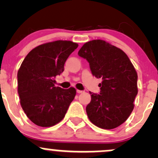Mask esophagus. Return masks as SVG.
Instances as JSON below:
<instances>
[{"instance_id":"esophagus-1","label":"esophagus","mask_w":158,"mask_h":158,"mask_svg":"<svg viewBox=\"0 0 158 158\" xmlns=\"http://www.w3.org/2000/svg\"><path fill=\"white\" fill-rule=\"evenodd\" d=\"M76 92H77V93H82V92H83V91H82V90H76Z\"/></svg>"}]
</instances>
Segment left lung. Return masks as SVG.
<instances>
[{
	"label": "left lung",
	"instance_id": "obj_1",
	"mask_svg": "<svg viewBox=\"0 0 158 158\" xmlns=\"http://www.w3.org/2000/svg\"><path fill=\"white\" fill-rule=\"evenodd\" d=\"M78 55L87 60L93 76L102 79L98 84L99 94L89 92V120L98 128H117L133 111L138 94L136 70L122 49L102 40L85 44Z\"/></svg>",
	"mask_w": 158,
	"mask_h": 158
}]
</instances>
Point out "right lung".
Instances as JSON below:
<instances>
[{
    "label": "right lung",
    "mask_w": 158,
    "mask_h": 158,
    "mask_svg": "<svg viewBox=\"0 0 158 158\" xmlns=\"http://www.w3.org/2000/svg\"><path fill=\"white\" fill-rule=\"evenodd\" d=\"M78 47L71 41L57 40L32 49L17 73L20 105L29 119L40 127L53 126L65 117L76 91L55 86V77Z\"/></svg>",
    "instance_id": "1"
}]
</instances>
